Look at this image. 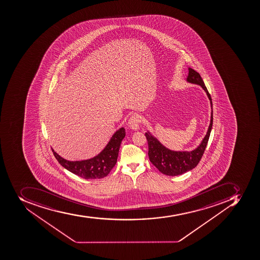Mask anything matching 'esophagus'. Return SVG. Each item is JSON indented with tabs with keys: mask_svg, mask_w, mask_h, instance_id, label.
<instances>
[{
	"mask_svg": "<svg viewBox=\"0 0 260 260\" xmlns=\"http://www.w3.org/2000/svg\"><path fill=\"white\" fill-rule=\"evenodd\" d=\"M140 122H141V120H140L139 117L134 114L131 118H129L128 127H130L132 130L138 131V129H139Z\"/></svg>",
	"mask_w": 260,
	"mask_h": 260,
	"instance_id": "obj_1",
	"label": "esophagus"
}]
</instances>
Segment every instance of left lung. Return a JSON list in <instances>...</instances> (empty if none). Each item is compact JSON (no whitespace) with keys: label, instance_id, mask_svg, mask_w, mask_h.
I'll return each mask as SVG.
<instances>
[{"label":"left lung","instance_id":"1","mask_svg":"<svg viewBox=\"0 0 260 260\" xmlns=\"http://www.w3.org/2000/svg\"><path fill=\"white\" fill-rule=\"evenodd\" d=\"M188 70L189 73L186 78V82L200 85L206 92L210 101L212 109L210 123L207 133L205 138H203L200 146H197V148L191 151H174L169 150L161 144L156 138H154L150 132L146 133L145 136L148 142V155L150 158V161L158 169V171L165 175H181L182 173H186L197 167L201 158H202L203 154L205 152L213 126V104L210 94L205 87V83L200 74L191 68H188Z\"/></svg>","mask_w":260,"mask_h":260}]
</instances>
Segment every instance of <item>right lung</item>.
Masks as SVG:
<instances>
[{"label": "right lung", "mask_w": 260, "mask_h": 260, "mask_svg": "<svg viewBox=\"0 0 260 260\" xmlns=\"http://www.w3.org/2000/svg\"><path fill=\"white\" fill-rule=\"evenodd\" d=\"M126 133L123 127L117 130L102 152L93 158L81 161L66 160L54 151L53 154L64 169L85 179L103 178L110 173L116 165L121 142Z\"/></svg>", "instance_id": "right-lung-1"}]
</instances>
